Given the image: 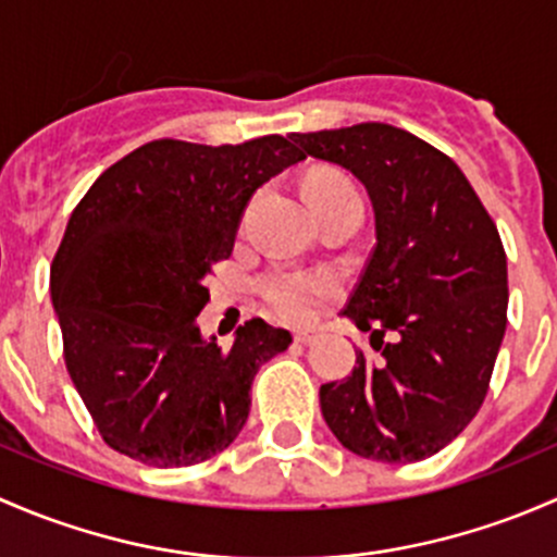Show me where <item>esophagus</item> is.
<instances>
[{
  "label": "esophagus",
  "instance_id": "esophagus-1",
  "mask_svg": "<svg viewBox=\"0 0 557 557\" xmlns=\"http://www.w3.org/2000/svg\"><path fill=\"white\" fill-rule=\"evenodd\" d=\"M313 332H308V330H302V332H295V343H300V346H308V343H313Z\"/></svg>",
  "mask_w": 557,
  "mask_h": 557
}]
</instances>
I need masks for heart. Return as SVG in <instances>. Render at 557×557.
Returning a JSON list of instances; mask_svg holds the SVG:
<instances>
[{"instance_id": "obj_1", "label": "heart", "mask_w": 557, "mask_h": 557, "mask_svg": "<svg viewBox=\"0 0 557 557\" xmlns=\"http://www.w3.org/2000/svg\"><path fill=\"white\" fill-rule=\"evenodd\" d=\"M308 195L317 206L319 216L348 200L362 198L348 176L343 174H317L308 180ZM337 281L324 271H271L260 278V292L268 306L286 321H311L313 313L326 297L335 295Z\"/></svg>"}]
</instances>
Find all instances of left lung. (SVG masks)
Returning a JSON list of instances; mask_svg holds the SVG:
<instances>
[{
    "instance_id": "8db88e82",
    "label": "left lung",
    "mask_w": 557,
    "mask_h": 557,
    "mask_svg": "<svg viewBox=\"0 0 557 557\" xmlns=\"http://www.w3.org/2000/svg\"><path fill=\"white\" fill-rule=\"evenodd\" d=\"M367 187L375 249L343 313L370 332L343 381L319 388L343 448L383 463L434 456L488 394L507 330V255L467 176L437 147L386 123L295 134Z\"/></svg>"
}]
</instances>
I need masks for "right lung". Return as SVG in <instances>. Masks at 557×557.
<instances>
[{"instance_id": "1", "label": "right lung", "mask_w": 557, "mask_h": 557, "mask_svg": "<svg viewBox=\"0 0 557 557\" xmlns=\"http://www.w3.org/2000/svg\"><path fill=\"white\" fill-rule=\"evenodd\" d=\"M297 160L278 134L222 147L147 141L74 206L50 297L69 375L112 450L174 469L238 437L257 370L292 335L249 319L225 348L200 337L195 317L249 198Z\"/></svg>"}]
</instances>
